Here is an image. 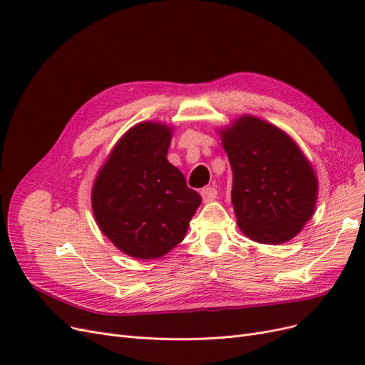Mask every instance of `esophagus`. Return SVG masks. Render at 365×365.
I'll use <instances>...</instances> for the list:
<instances>
[{
    "label": "esophagus",
    "instance_id": "esophagus-1",
    "mask_svg": "<svg viewBox=\"0 0 365 365\" xmlns=\"http://www.w3.org/2000/svg\"><path fill=\"white\" fill-rule=\"evenodd\" d=\"M201 196H202L204 202H212L216 200L217 192H216V189H213V187H205V189L201 190Z\"/></svg>",
    "mask_w": 365,
    "mask_h": 365
}]
</instances>
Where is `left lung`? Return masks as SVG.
Listing matches in <instances>:
<instances>
[{
    "label": "left lung",
    "instance_id": "obj_1",
    "mask_svg": "<svg viewBox=\"0 0 365 365\" xmlns=\"http://www.w3.org/2000/svg\"><path fill=\"white\" fill-rule=\"evenodd\" d=\"M217 134L233 170L231 202L242 233L267 245L295 237L315 212L312 163L284 130L250 114Z\"/></svg>",
    "mask_w": 365,
    "mask_h": 365
}]
</instances>
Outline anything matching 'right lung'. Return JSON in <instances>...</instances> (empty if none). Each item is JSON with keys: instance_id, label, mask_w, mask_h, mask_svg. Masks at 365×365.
I'll list each match as a JSON object with an SVG mask.
<instances>
[{"instance_id": "obj_1", "label": "right lung", "mask_w": 365, "mask_h": 365, "mask_svg": "<svg viewBox=\"0 0 365 365\" xmlns=\"http://www.w3.org/2000/svg\"><path fill=\"white\" fill-rule=\"evenodd\" d=\"M173 128L141 121L98 169L91 207L102 233L126 256L158 259L184 239L202 200L168 160Z\"/></svg>"}]
</instances>
